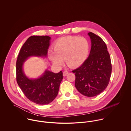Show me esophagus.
<instances>
[{
  "label": "esophagus",
  "instance_id": "esophagus-1",
  "mask_svg": "<svg viewBox=\"0 0 131 131\" xmlns=\"http://www.w3.org/2000/svg\"><path fill=\"white\" fill-rule=\"evenodd\" d=\"M69 74V72L67 71H64L63 72V76H66L67 75Z\"/></svg>",
  "mask_w": 131,
  "mask_h": 131
}]
</instances>
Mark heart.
I'll use <instances>...</instances> for the list:
<instances>
[{"mask_svg":"<svg viewBox=\"0 0 131 131\" xmlns=\"http://www.w3.org/2000/svg\"><path fill=\"white\" fill-rule=\"evenodd\" d=\"M88 51V42L85 38L68 36L61 38L56 42L54 51H49L48 57L56 66H61L64 59L68 66L75 68L84 62Z\"/></svg>","mask_w":131,"mask_h":131,"instance_id":"heart-1","label":"heart"}]
</instances>
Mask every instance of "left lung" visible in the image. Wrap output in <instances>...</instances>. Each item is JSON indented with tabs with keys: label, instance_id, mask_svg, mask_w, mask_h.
Segmentation results:
<instances>
[{
	"label": "left lung",
	"instance_id": "8db88e82",
	"mask_svg": "<svg viewBox=\"0 0 131 131\" xmlns=\"http://www.w3.org/2000/svg\"><path fill=\"white\" fill-rule=\"evenodd\" d=\"M88 34L91 42L90 54L84 63L72 72L75 73V85L78 91L86 96L93 97L103 92L108 86L112 67L104 41L92 32Z\"/></svg>",
	"mask_w": 131,
	"mask_h": 131
}]
</instances>
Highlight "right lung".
I'll use <instances>...</instances> for the list:
<instances>
[{"mask_svg": "<svg viewBox=\"0 0 131 131\" xmlns=\"http://www.w3.org/2000/svg\"><path fill=\"white\" fill-rule=\"evenodd\" d=\"M51 38L48 36H32L21 47L16 63L18 84L26 97L39 105L48 104L56 97L60 84L62 80V72L54 73L46 70L37 79L28 78L25 75L24 62L31 56L46 57Z\"/></svg>", "mask_w": 131, "mask_h": 131, "instance_id": "1", "label": "right lung"}]
</instances>
